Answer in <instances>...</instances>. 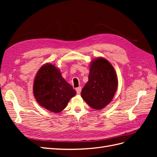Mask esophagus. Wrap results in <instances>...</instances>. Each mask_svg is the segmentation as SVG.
Returning a JSON list of instances; mask_svg holds the SVG:
<instances>
[{"label": "esophagus", "mask_w": 157, "mask_h": 157, "mask_svg": "<svg viewBox=\"0 0 157 157\" xmlns=\"http://www.w3.org/2000/svg\"><path fill=\"white\" fill-rule=\"evenodd\" d=\"M81 90H82L81 87L79 86V87H78V88H76V92H77V93L78 94H80V92H81Z\"/></svg>", "instance_id": "esophagus-1"}]
</instances>
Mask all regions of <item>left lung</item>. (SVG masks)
Listing matches in <instances>:
<instances>
[{"label": "left lung", "instance_id": "1", "mask_svg": "<svg viewBox=\"0 0 157 157\" xmlns=\"http://www.w3.org/2000/svg\"><path fill=\"white\" fill-rule=\"evenodd\" d=\"M91 63L88 81L82 90L81 96L92 108L100 110L112 101L118 78L115 69L105 58H99Z\"/></svg>", "mask_w": 157, "mask_h": 157}]
</instances>
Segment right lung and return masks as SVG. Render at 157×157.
I'll list each match as a JSON object with an SVG mask.
<instances>
[{
    "mask_svg": "<svg viewBox=\"0 0 157 157\" xmlns=\"http://www.w3.org/2000/svg\"><path fill=\"white\" fill-rule=\"evenodd\" d=\"M33 94L40 106L56 113L63 110L71 98L75 96L76 91L54 65L46 63L37 72Z\"/></svg>",
    "mask_w": 157,
    "mask_h": 157,
    "instance_id": "right-lung-1",
    "label": "right lung"
}]
</instances>
